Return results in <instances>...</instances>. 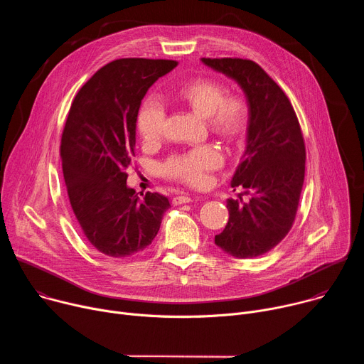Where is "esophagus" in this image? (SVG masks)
Segmentation results:
<instances>
[{
  "label": "esophagus",
  "instance_id": "34e87169",
  "mask_svg": "<svg viewBox=\"0 0 364 364\" xmlns=\"http://www.w3.org/2000/svg\"><path fill=\"white\" fill-rule=\"evenodd\" d=\"M190 201H193V200H191V197H188V196H176V197L173 198V204H174V205L184 204V203H190Z\"/></svg>",
  "mask_w": 364,
  "mask_h": 364
}]
</instances>
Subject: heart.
<instances>
[{
    "instance_id": "heart-1",
    "label": "heart",
    "mask_w": 364,
    "mask_h": 364,
    "mask_svg": "<svg viewBox=\"0 0 364 364\" xmlns=\"http://www.w3.org/2000/svg\"><path fill=\"white\" fill-rule=\"evenodd\" d=\"M228 95L223 83L213 79H197L180 89L178 97L194 112L205 118L209 129L226 139H239L249 124V107L243 97ZM166 108L155 99H146L138 112L136 128L145 144L159 142L164 134ZM223 164V155L215 145H203L181 155H174L163 167L164 173L190 186H203L207 173Z\"/></svg>"
}]
</instances>
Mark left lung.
I'll return each mask as SVG.
<instances>
[{"mask_svg":"<svg viewBox=\"0 0 364 364\" xmlns=\"http://www.w3.org/2000/svg\"><path fill=\"white\" fill-rule=\"evenodd\" d=\"M235 80L249 107L246 148L232 177L249 200H228L229 222L215 243L239 259L275 247L292 228L305 176V145L299 122L284 90L252 60L201 59Z\"/></svg>","mask_w":364,"mask_h":364,"instance_id":"1","label":"left lung"}]
</instances>
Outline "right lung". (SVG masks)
<instances>
[{
  "instance_id": "1",
  "label": "right lung",
  "mask_w": 364,
  "mask_h": 364,
  "mask_svg": "<svg viewBox=\"0 0 364 364\" xmlns=\"http://www.w3.org/2000/svg\"><path fill=\"white\" fill-rule=\"evenodd\" d=\"M174 60L119 59L99 69L77 92L62 135L60 157L73 213L99 252L135 256L157 236L166 196L139 198L127 184L135 157L136 118L148 89Z\"/></svg>"
}]
</instances>
